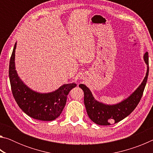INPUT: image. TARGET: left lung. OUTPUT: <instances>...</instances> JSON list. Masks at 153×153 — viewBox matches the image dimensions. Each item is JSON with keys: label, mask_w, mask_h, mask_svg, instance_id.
Masks as SVG:
<instances>
[{"label": "left lung", "mask_w": 153, "mask_h": 153, "mask_svg": "<svg viewBox=\"0 0 153 153\" xmlns=\"http://www.w3.org/2000/svg\"><path fill=\"white\" fill-rule=\"evenodd\" d=\"M144 59L147 65V71L143 82L129 97L118 104L108 105L94 99L91 91L84 84H79L84 93V105L88 117L93 122L100 126H108L123 120L135 109L143 94L149 76V53L146 52Z\"/></svg>", "instance_id": "left-lung-1"}]
</instances>
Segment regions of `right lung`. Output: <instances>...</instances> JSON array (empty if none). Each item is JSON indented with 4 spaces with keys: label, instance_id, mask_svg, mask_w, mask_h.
I'll return each instance as SVG.
<instances>
[{
    "label": "right lung",
    "instance_id": "right-lung-1",
    "mask_svg": "<svg viewBox=\"0 0 153 153\" xmlns=\"http://www.w3.org/2000/svg\"><path fill=\"white\" fill-rule=\"evenodd\" d=\"M15 43L10 59L9 75L13 95L17 104L25 113L33 119L41 121H53L63 111L67 97L76 84H64L55 91L38 93L30 89L18 76L15 67Z\"/></svg>",
    "mask_w": 153,
    "mask_h": 153
}]
</instances>
